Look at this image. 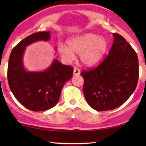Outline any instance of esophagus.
<instances>
[{
    "label": "esophagus",
    "instance_id": "34e87169",
    "mask_svg": "<svg viewBox=\"0 0 146 146\" xmlns=\"http://www.w3.org/2000/svg\"><path fill=\"white\" fill-rule=\"evenodd\" d=\"M80 74V70L76 67H74V75H79Z\"/></svg>",
    "mask_w": 146,
    "mask_h": 146
}]
</instances>
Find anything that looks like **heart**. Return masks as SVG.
<instances>
[{
	"label": "heart",
	"instance_id": "b5f03b06",
	"mask_svg": "<svg viewBox=\"0 0 146 146\" xmlns=\"http://www.w3.org/2000/svg\"><path fill=\"white\" fill-rule=\"evenodd\" d=\"M68 45L60 44L58 52L68 61L75 58L74 53L80 54V60L86 66L92 67L100 62L108 48V42L96 34L86 33L71 38Z\"/></svg>",
	"mask_w": 146,
	"mask_h": 146
}]
</instances>
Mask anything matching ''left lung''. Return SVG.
Returning a JSON list of instances; mask_svg holds the SVG:
<instances>
[{
  "label": "left lung",
  "mask_w": 146,
  "mask_h": 146,
  "mask_svg": "<svg viewBox=\"0 0 146 146\" xmlns=\"http://www.w3.org/2000/svg\"><path fill=\"white\" fill-rule=\"evenodd\" d=\"M108 55L94 69L81 72L87 102L97 111L111 110L123 104L136 88L139 78L137 54L125 39L113 33Z\"/></svg>",
  "instance_id": "left-lung-1"
}]
</instances>
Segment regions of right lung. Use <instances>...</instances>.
Returning a JSON list of instances; mask_svg holds the SVG:
<instances>
[{"instance_id": "add662e5", "label": "right lung", "mask_w": 146, "mask_h": 146, "mask_svg": "<svg viewBox=\"0 0 146 146\" xmlns=\"http://www.w3.org/2000/svg\"><path fill=\"white\" fill-rule=\"evenodd\" d=\"M50 32H38L21 40L12 50L8 65L10 89L16 99L26 108L45 111L55 106L62 89L72 76L74 68L56 59L42 72H29L24 67L23 56L26 47L36 41H48Z\"/></svg>"}]
</instances>
